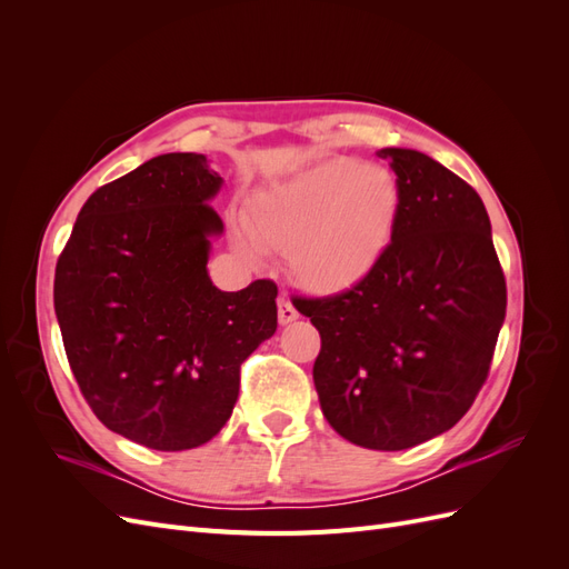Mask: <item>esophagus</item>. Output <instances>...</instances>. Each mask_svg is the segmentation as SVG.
I'll use <instances>...</instances> for the list:
<instances>
[{"instance_id": "esophagus-1", "label": "esophagus", "mask_w": 569, "mask_h": 569, "mask_svg": "<svg viewBox=\"0 0 569 569\" xmlns=\"http://www.w3.org/2000/svg\"><path fill=\"white\" fill-rule=\"evenodd\" d=\"M278 318H280V325H289L291 320L299 318L295 303H291L287 297L278 299Z\"/></svg>"}]
</instances>
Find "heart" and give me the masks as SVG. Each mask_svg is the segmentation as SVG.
Masks as SVG:
<instances>
[{"instance_id": "1", "label": "heart", "mask_w": 569, "mask_h": 569, "mask_svg": "<svg viewBox=\"0 0 569 569\" xmlns=\"http://www.w3.org/2000/svg\"><path fill=\"white\" fill-rule=\"evenodd\" d=\"M401 209L391 170L332 159L251 199L258 242L287 251L295 278L313 291L351 289L380 266Z\"/></svg>"}]
</instances>
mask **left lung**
<instances>
[{
	"instance_id": "8db88e82",
	"label": "left lung",
	"mask_w": 569,
	"mask_h": 569,
	"mask_svg": "<svg viewBox=\"0 0 569 569\" xmlns=\"http://www.w3.org/2000/svg\"><path fill=\"white\" fill-rule=\"evenodd\" d=\"M401 187L387 253L363 282L299 299L320 332L313 382L337 435L403 451L451 429L487 382L506 278L475 189L416 149H382Z\"/></svg>"
}]
</instances>
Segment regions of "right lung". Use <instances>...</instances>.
Wrapping results in <instances>:
<instances>
[{
  "instance_id": "1",
  "label": "right lung",
  "mask_w": 569,
  "mask_h": 569,
  "mask_svg": "<svg viewBox=\"0 0 569 569\" xmlns=\"http://www.w3.org/2000/svg\"><path fill=\"white\" fill-rule=\"evenodd\" d=\"M203 153H163L84 201L57 261L54 311L76 382L111 432L153 451L211 441L232 416L239 368L278 330V284L213 287Z\"/></svg>"
}]
</instances>
